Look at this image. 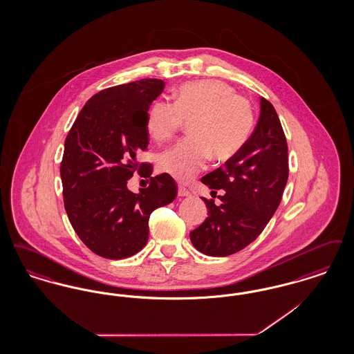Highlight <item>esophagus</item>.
Here are the masks:
<instances>
[{"label": "esophagus", "instance_id": "esophagus-1", "mask_svg": "<svg viewBox=\"0 0 354 354\" xmlns=\"http://www.w3.org/2000/svg\"><path fill=\"white\" fill-rule=\"evenodd\" d=\"M178 195L179 196H189L191 192H189V189L185 188V185H179L178 187Z\"/></svg>", "mask_w": 354, "mask_h": 354}]
</instances>
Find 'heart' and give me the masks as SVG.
<instances>
[{"mask_svg":"<svg viewBox=\"0 0 354 354\" xmlns=\"http://www.w3.org/2000/svg\"><path fill=\"white\" fill-rule=\"evenodd\" d=\"M189 122L188 134L160 153L158 167L179 182L202 171L211 156L225 162L245 146L252 133L251 103L220 81H195L182 84L175 102L152 103L146 127L156 142H166Z\"/></svg>","mask_w":354,"mask_h":354,"instance_id":"1","label":"heart"}]
</instances>
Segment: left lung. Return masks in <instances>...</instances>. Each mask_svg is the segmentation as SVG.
I'll list each match as a JSON object with an SVG mask.
<instances>
[{"mask_svg": "<svg viewBox=\"0 0 354 354\" xmlns=\"http://www.w3.org/2000/svg\"><path fill=\"white\" fill-rule=\"evenodd\" d=\"M288 145L279 115L260 100V118L245 146L224 167L202 182L212 192L223 189L219 205L203 199L208 218L189 232L194 247L208 256H230L263 232L281 202L288 180Z\"/></svg>", "mask_w": 354, "mask_h": 354, "instance_id": "left-lung-1", "label": "left lung"}]
</instances>
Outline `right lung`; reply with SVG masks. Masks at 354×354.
<instances>
[{
    "instance_id": "obj_1",
    "label": "right lung",
    "mask_w": 354,
    "mask_h": 354,
    "mask_svg": "<svg viewBox=\"0 0 354 354\" xmlns=\"http://www.w3.org/2000/svg\"><path fill=\"white\" fill-rule=\"evenodd\" d=\"M162 80L147 78L104 88L86 102L65 140L61 162L68 220L84 245L104 259L139 252L149 240V219L178 194L175 180L160 174L134 194L127 180L135 171L150 176L146 151L149 109L163 91Z\"/></svg>"
}]
</instances>
